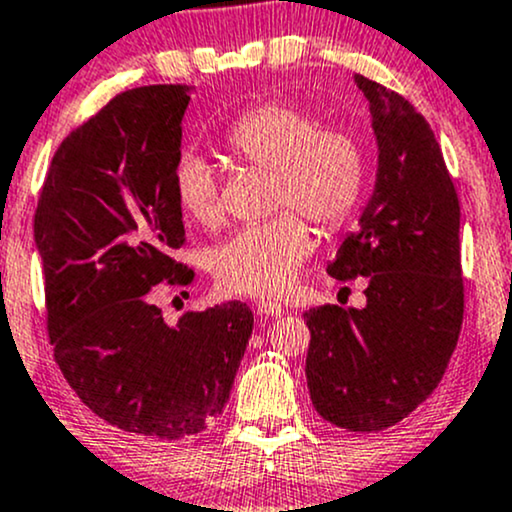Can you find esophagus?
<instances>
[{
    "label": "esophagus",
    "mask_w": 512,
    "mask_h": 512,
    "mask_svg": "<svg viewBox=\"0 0 512 512\" xmlns=\"http://www.w3.org/2000/svg\"><path fill=\"white\" fill-rule=\"evenodd\" d=\"M256 312L261 314V317H283L285 307L271 300H256Z\"/></svg>",
    "instance_id": "esophagus-1"
}]
</instances>
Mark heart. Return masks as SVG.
Instances as JSON below:
<instances>
[{"instance_id": "obj_1", "label": "heart", "mask_w": 512, "mask_h": 512, "mask_svg": "<svg viewBox=\"0 0 512 512\" xmlns=\"http://www.w3.org/2000/svg\"><path fill=\"white\" fill-rule=\"evenodd\" d=\"M227 145L244 162L273 171V208L302 212L314 225L333 229L358 205L365 157L358 137L319 120L292 101H268L229 125ZM176 203L195 222L220 217L212 166L200 154L183 152L174 164ZM297 212L237 229L210 254L217 285L239 295H280L312 254V232Z\"/></svg>"}]
</instances>
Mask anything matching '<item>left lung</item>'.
I'll list each match as a JSON object with an SVG mask.
<instances>
[{
    "instance_id": "8db88e82",
    "label": "left lung",
    "mask_w": 512,
    "mask_h": 512,
    "mask_svg": "<svg viewBox=\"0 0 512 512\" xmlns=\"http://www.w3.org/2000/svg\"><path fill=\"white\" fill-rule=\"evenodd\" d=\"M370 103L377 176L358 229L329 275H365L363 309L304 312L307 387L338 428L384 430L433 394L457 346L464 314L459 200L428 120L404 96L355 74Z\"/></svg>"
}]
</instances>
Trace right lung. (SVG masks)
I'll list each match as a JSON object with an SVG mask.
<instances>
[{
	"label": "right lung",
	"instance_id": "1",
	"mask_svg": "<svg viewBox=\"0 0 512 512\" xmlns=\"http://www.w3.org/2000/svg\"><path fill=\"white\" fill-rule=\"evenodd\" d=\"M193 86L123 91L57 147L33 237L55 360L79 399L125 433L179 440L225 409L254 314L215 304L166 324L152 287L188 285L174 164Z\"/></svg>",
	"mask_w": 512,
	"mask_h": 512
}]
</instances>
